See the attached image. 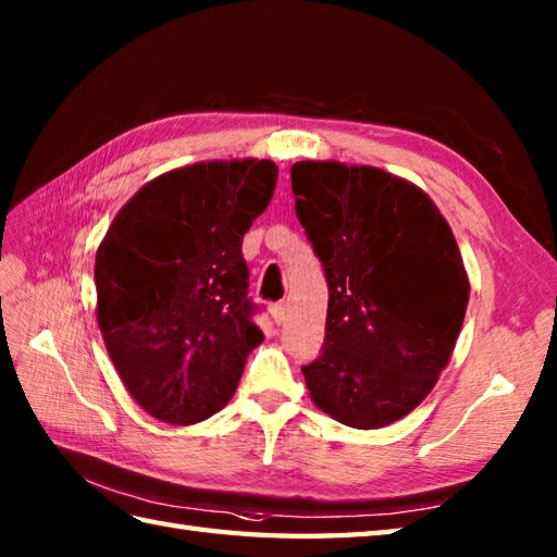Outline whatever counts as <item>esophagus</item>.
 <instances>
[{"instance_id":"1","label":"esophagus","mask_w":557,"mask_h":557,"mask_svg":"<svg viewBox=\"0 0 557 557\" xmlns=\"http://www.w3.org/2000/svg\"><path fill=\"white\" fill-rule=\"evenodd\" d=\"M270 315H272V321H275L277 325L285 323V321H287V304H285V301L272 304V306H270Z\"/></svg>"}]
</instances>
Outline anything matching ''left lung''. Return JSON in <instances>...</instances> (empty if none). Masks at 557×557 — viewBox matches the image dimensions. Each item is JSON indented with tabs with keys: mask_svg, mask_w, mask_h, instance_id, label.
<instances>
[{
	"mask_svg": "<svg viewBox=\"0 0 557 557\" xmlns=\"http://www.w3.org/2000/svg\"><path fill=\"white\" fill-rule=\"evenodd\" d=\"M292 191L330 292L306 387L335 421L383 429L421 405L453 357L469 304L455 234L419 186L366 164L297 162Z\"/></svg>",
	"mask_w": 557,
	"mask_h": 557,
	"instance_id": "8db88e82",
	"label": "left lung"
}]
</instances>
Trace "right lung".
I'll return each mask as SVG.
<instances>
[{
  "mask_svg": "<svg viewBox=\"0 0 557 557\" xmlns=\"http://www.w3.org/2000/svg\"><path fill=\"white\" fill-rule=\"evenodd\" d=\"M275 184L270 160L188 164L148 182L104 234L98 325L128 395L150 417L210 419L263 342L242 242Z\"/></svg>",
  "mask_w": 557,
  "mask_h": 557,
  "instance_id": "add662e5",
  "label": "right lung"
}]
</instances>
